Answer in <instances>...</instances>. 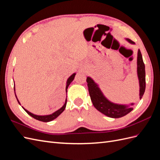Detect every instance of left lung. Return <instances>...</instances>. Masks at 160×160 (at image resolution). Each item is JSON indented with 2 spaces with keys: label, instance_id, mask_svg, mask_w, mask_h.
Here are the masks:
<instances>
[{
  "label": "left lung",
  "instance_id": "left-lung-1",
  "mask_svg": "<svg viewBox=\"0 0 160 160\" xmlns=\"http://www.w3.org/2000/svg\"><path fill=\"white\" fill-rule=\"evenodd\" d=\"M131 44H135V42L129 38H125ZM137 72L139 83V99H141L144 94L146 89V71H145V65L143 61L142 55L140 50L138 52L137 59ZM89 93L91 100L94 107L101 113L111 118H119L126 115L132 111L133 108L129 105L117 104L111 102L105 98L102 91L99 88L93 79L90 77H87Z\"/></svg>",
  "mask_w": 160,
  "mask_h": 160
}]
</instances>
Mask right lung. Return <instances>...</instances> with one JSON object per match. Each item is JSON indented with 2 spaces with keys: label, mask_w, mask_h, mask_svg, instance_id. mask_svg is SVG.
<instances>
[{
  "label": "right lung",
  "mask_w": 160,
  "mask_h": 160,
  "mask_svg": "<svg viewBox=\"0 0 160 160\" xmlns=\"http://www.w3.org/2000/svg\"><path fill=\"white\" fill-rule=\"evenodd\" d=\"M75 75H76V73L75 72V73L72 74V75L69 77L68 79H67V84H66V89H65L66 93L67 92V88H68V87L69 86L70 83H71V82H72V81H73V79H74V78H75ZM14 94H15V96H16V98H17V99L18 103L21 105L20 102H19V101H18V99H17V95H16V93H15V88H14ZM66 105H67V98H66V99H65V104H64L63 105H62V107L61 108H60L59 109H58L57 111H55V112L52 113V114L46 115H35V114H33V113H31L30 111H28V110H27L26 109L24 108L23 107H22V108H23V109L25 110L28 115H29L30 116H31L32 118H35V119H37V120L41 121V122H51V121H52L53 119H56V118L58 117V116H59V115L62 112V111H63L65 110V108H66Z\"/></svg>",
  "instance_id": "obj_1"
}]
</instances>
